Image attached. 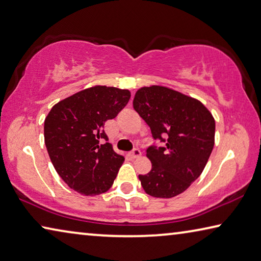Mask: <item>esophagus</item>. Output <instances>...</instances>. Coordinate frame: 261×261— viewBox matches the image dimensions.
I'll return each mask as SVG.
<instances>
[{"instance_id": "obj_1", "label": "esophagus", "mask_w": 261, "mask_h": 261, "mask_svg": "<svg viewBox=\"0 0 261 261\" xmlns=\"http://www.w3.org/2000/svg\"><path fill=\"white\" fill-rule=\"evenodd\" d=\"M130 155H131V158H134V159H136V158H139V156L142 155V152H140L139 148H135V150H132V151H131Z\"/></svg>"}]
</instances>
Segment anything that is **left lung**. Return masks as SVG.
I'll use <instances>...</instances> for the list:
<instances>
[{"mask_svg":"<svg viewBox=\"0 0 261 261\" xmlns=\"http://www.w3.org/2000/svg\"><path fill=\"white\" fill-rule=\"evenodd\" d=\"M134 108L164 146H150L152 169L139 175L145 193L171 198L184 193L203 172L215 144V119L202 103L163 86L143 87Z\"/></svg>","mask_w":261,"mask_h":261,"instance_id":"1","label":"left lung"}]
</instances>
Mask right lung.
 Wrapping results in <instances>:
<instances>
[{"label":"right lung","mask_w":261,"mask_h":261,"mask_svg":"<svg viewBox=\"0 0 261 261\" xmlns=\"http://www.w3.org/2000/svg\"><path fill=\"white\" fill-rule=\"evenodd\" d=\"M130 96L127 89L94 86L53 106L44 122L45 145L69 188L93 196L113 186L124 156L114 151L103 127Z\"/></svg>","instance_id":"1"}]
</instances>
